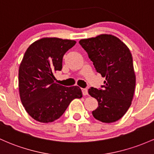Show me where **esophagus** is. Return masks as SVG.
<instances>
[{
	"instance_id": "obj_1",
	"label": "esophagus",
	"mask_w": 154,
	"mask_h": 154,
	"mask_svg": "<svg viewBox=\"0 0 154 154\" xmlns=\"http://www.w3.org/2000/svg\"><path fill=\"white\" fill-rule=\"evenodd\" d=\"M82 94H83L84 96H86L88 94V89L87 88H82Z\"/></svg>"
}]
</instances>
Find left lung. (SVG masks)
I'll return each mask as SVG.
<instances>
[{
    "label": "left lung",
    "mask_w": 154,
    "mask_h": 154,
    "mask_svg": "<svg viewBox=\"0 0 154 154\" xmlns=\"http://www.w3.org/2000/svg\"><path fill=\"white\" fill-rule=\"evenodd\" d=\"M79 43L96 72L105 77L102 88L88 89L99 104L93 116L103 123L116 122L127 112L134 96L136 77L131 52L124 42L110 34L81 39Z\"/></svg>",
    "instance_id": "1"
}]
</instances>
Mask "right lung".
Here are the masks:
<instances>
[{
  "label": "right lung",
  "mask_w": 154,
  "mask_h": 154,
  "mask_svg": "<svg viewBox=\"0 0 154 154\" xmlns=\"http://www.w3.org/2000/svg\"><path fill=\"white\" fill-rule=\"evenodd\" d=\"M75 44L74 40L42 38L25 52L19 68L20 96L26 112L38 122L58 119L73 99L82 98L80 88L59 85L54 76L62 69L64 54Z\"/></svg>",
  "instance_id": "add662e5"
}]
</instances>
